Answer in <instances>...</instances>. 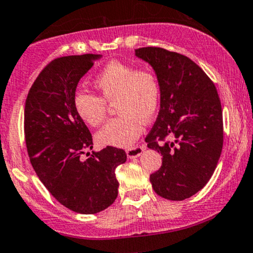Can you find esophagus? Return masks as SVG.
Wrapping results in <instances>:
<instances>
[{
	"instance_id": "34e87169",
	"label": "esophagus",
	"mask_w": 253,
	"mask_h": 253,
	"mask_svg": "<svg viewBox=\"0 0 253 253\" xmlns=\"http://www.w3.org/2000/svg\"><path fill=\"white\" fill-rule=\"evenodd\" d=\"M144 146H134V147H130L126 151L127 153V157H128L129 159H133V158H138L139 156L141 155V153L144 152Z\"/></svg>"
}]
</instances>
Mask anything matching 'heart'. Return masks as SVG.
I'll use <instances>...</instances> for the list:
<instances>
[{
    "label": "heart",
    "mask_w": 253,
    "mask_h": 253,
    "mask_svg": "<svg viewBox=\"0 0 253 253\" xmlns=\"http://www.w3.org/2000/svg\"><path fill=\"white\" fill-rule=\"evenodd\" d=\"M101 97L89 92H78L74 106L78 118L90 127H96L106 119L107 102L115 104L118 118L109 121L96 134L102 146L128 147L156 115L161 101V86L156 74L149 68L110 62L94 80Z\"/></svg>",
    "instance_id": "obj_1"
}]
</instances>
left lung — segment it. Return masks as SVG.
<instances>
[{
	"mask_svg": "<svg viewBox=\"0 0 253 253\" xmlns=\"http://www.w3.org/2000/svg\"><path fill=\"white\" fill-rule=\"evenodd\" d=\"M135 56L152 66L161 86V109L145 141L163 159L150 181L159 196L182 201L215 170L223 143L221 102L211 78L188 57L161 47L138 48Z\"/></svg>",
	"mask_w": 253,
	"mask_h": 253,
	"instance_id": "8db88e82",
	"label": "left lung"
}]
</instances>
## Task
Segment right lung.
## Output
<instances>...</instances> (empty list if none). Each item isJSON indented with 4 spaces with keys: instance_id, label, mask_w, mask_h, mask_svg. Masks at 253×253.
Wrapping results in <instances>:
<instances>
[{
    "instance_id": "obj_1",
    "label": "right lung",
    "mask_w": 253,
    "mask_h": 253,
    "mask_svg": "<svg viewBox=\"0 0 253 253\" xmlns=\"http://www.w3.org/2000/svg\"><path fill=\"white\" fill-rule=\"evenodd\" d=\"M100 58L89 53L52 60L34 81L25 104L32 167L58 202L81 214L98 213L115 201V169L127 159L124 150L113 146L86 152L92 136L75 110L77 84Z\"/></svg>"
}]
</instances>
